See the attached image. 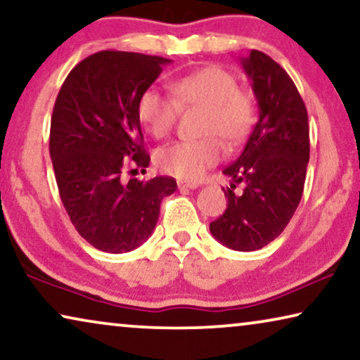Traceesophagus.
<instances>
[{
  "mask_svg": "<svg viewBox=\"0 0 360 360\" xmlns=\"http://www.w3.org/2000/svg\"><path fill=\"white\" fill-rule=\"evenodd\" d=\"M179 189H197L199 187V182L195 181H178Z\"/></svg>",
  "mask_w": 360,
  "mask_h": 360,
  "instance_id": "34e87169",
  "label": "esophagus"
}]
</instances>
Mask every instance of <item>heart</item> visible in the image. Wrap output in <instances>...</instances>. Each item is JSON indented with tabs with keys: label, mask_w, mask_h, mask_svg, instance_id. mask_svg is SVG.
Returning a JSON list of instances; mask_svg holds the SVG:
<instances>
[{
	"label": "heart",
	"mask_w": 360,
	"mask_h": 360,
	"mask_svg": "<svg viewBox=\"0 0 360 360\" xmlns=\"http://www.w3.org/2000/svg\"><path fill=\"white\" fill-rule=\"evenodd\" d=\"M171 93L148 88L136 105L139 120L150 135L161 139L173 129L178 110L204 109L200 140H181L156 151V166L181 179H197L221 158L220 136L226 145L246 139L256 119L255 99L238 88L235 77L220 67H204L184 75L171 84Z\"/></svg>",
	"instance_id": "obj_1"
}]
</instances>
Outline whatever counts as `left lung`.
Instances as JSON below:
<instances>
[{
    "label": "left lung",
    "instance_id": "obj_1",
    "mask_svg": "<svg viewBox=\"0 0 360 360\" xmlns=\"http://www.w3.org/2000/svg\"><path fill=\"white\" fill-rule=\"evenodd\" d=\"M241 65L251 81L259 119L241 155L224 169L229 207L210 233L235 251H256L281 235L300 204L310 160L305 103L285 70L251 50ZM242 184L240 193L236 186Z\"/></svg>",
    "mask_w": 360,
    "mask_h": 360
}]
</instances>
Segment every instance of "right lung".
<instances>
[{
    "label": "right lung",
    "mask_w": 360,
    "mask_h": 360,
    "mask_svg": "<svg viewBox=\"0 0 360 360\" xmlns=\"http://www.w3.org/2000/svg\"><path fill=\"white\" fill-rule=\"evenodd\" d=\"M171 60L134 52L89 55L63 81L50 122V158L75 229L96 250L127 252L153 233L174 178L122 181L127 166L148 168L136 115L140 96Z\"/></svg>",
    "instance_id": "obj_1"
}]
</instances>
